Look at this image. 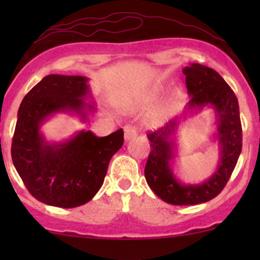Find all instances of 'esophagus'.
I'll return each mask as SVG.
<instances>
[{
    "label": "esophagus",
    "instance_id": "1",
    "mask_svg": "<svg viewBox=\"0 0 260 260\" xmlns=\"http://www.w3.org/2000/svg\"><path fill=\"white\" fill-rule=\"evenodd\" d=\"M134 137H137V128L133 126H126L124 127V140L128 142Z\"/></svg>",
    "mask_w": 260,
    "mask_h": 260
}]
</instances>
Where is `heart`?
<instances>
[{
  "instance_id": "obj_1",
  "label": "heart",
  "mask_w": 260,
  "mask_h": 260,
  "mask_svg": "<svg viewBox=\"0 0 260 260\" xmlns=\"http://www.w3.org/2000/svg\"><path fill=\"white\" fill-rule=\"evenodd\" d=\"M156 92L150 91L147 92V94H143L142 96H139L138 99L133 103V109H144L148 105H150L153 101L156 99ZM172 113V106L171 104L165 101V103H161L160 105L155 106L153 110H150L147 116H145V122L149 124V126L155 127L160 126L166 120H169V117Z\"/></svg>"
}]
</instances>
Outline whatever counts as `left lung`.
<instances>
[{"label":"left lung","instance_id":"obj_1","mask_svg":"<svg viewBox=\"0 0 260 260\" xmlns=\"http://www.w3.org/2000/svg\"><path fill=\"white\" fill-rule=\"evenodd\" d=\"M190 100L183 112L166 126L148 133L150 142L144 175L148 186L164 202L172 205H197L215 198L228 183L242 150V126L235 92L216 71L190 63L182 70ZM205 107L216 112L213 140L219 148V164L210 178L199 184H183L175 177L172 162L177 156L175 136L187 117Z\"/></svg>","mask_w":260,"mask_h":260}]
</instances>
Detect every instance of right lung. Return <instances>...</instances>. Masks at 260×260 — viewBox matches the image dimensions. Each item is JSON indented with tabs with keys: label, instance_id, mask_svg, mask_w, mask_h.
Listing matches in <instances>:
<instances>
[{
	"label": "right lung",
	"instance_id": "right-lung-1",
	"mask_svg": "<svg viewBox=\"0 0 260 260\" xmlns=\"http://www.w3.org/2000/svg\"><path fill=\"white\" fill-rule=\"evenodd\" d=\"M88 82L83 76L49 74L18 110L12 161L30 194L44 204L76 208L91 201L103 186L110 160L123 145L122 128L107 137L82 129L62 142H49L41 131L57 113L88 121L96 110Z\"/></svg>",
	"mask_w": 260,
	"mask_h": 260
}]
</instances>
